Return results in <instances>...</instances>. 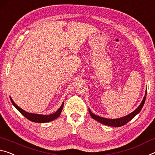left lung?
<instances>
[{
    "label": "left lung",
    "instance_id": "8db88e82",
    "mask_svg": "<svg viewBox=\"0 0 155 155\" xmlns=\"http://www.w3.org/2000/svg\"><path fill=\"white\" fill-rule=\"evenodd\" d=\"M146 93H147V91H146L145 96H144L143 100H142L141 103L140 104V105L138 106L137 108H136V110H135L133 112H132L131 113L129 114V115H126L125 117H123L118 118V119H107L104 117H101L95 115V114H93L92 112H91L90 108H88V110H89V113L91 116V117L94 119L95 120H97L101 124H104V125L110 126H114V127H120V126H122L124 125H125L126 124H127L128 121H130L134 117L137 115V114L140 112L142 108H143L144 103H145L146 98Z\"/></svg>",
    "mask_w": 155,
    "mask_h": 155
}]
</instances>
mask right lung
<instances>
[{
	"instance_id": "add662e5",
	"label": "right lung",
	"mask_w": 155,
	"mask_h": 155,
	"mask_svg": "<svg viewBox=\"0 0 155 155\" xmlns=\"http://www.w3.org/2000/svg\"><path fill=\"white\" fill-rule=\"evenodd\" d=\"M10 100H11L12 103L13 104V105L16 107L19 112L22 114V115L25 116V117L28 120L34 121V122H36V123H46V122H49V121H51L53 120L57 119L58 117L60 115V113L62 112L63 106H64V103H62V106H60V108L56 111V112L51 114L49 115H39V114H35V113H27L26 111H25L24 110H22V108H20L18 106H17L16 104L14 103V101L12 100V99L10 97Z\"/></svg>"
}]
</instances>
